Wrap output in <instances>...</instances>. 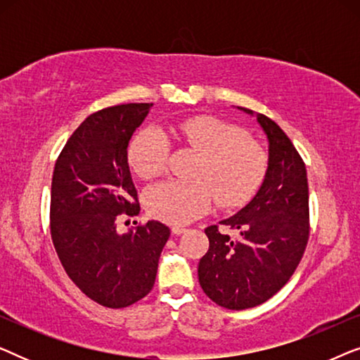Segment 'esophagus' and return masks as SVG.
Masks as SVG:
<instances>
[{"mask_svg": "<svg viewBox=\"0 0 360 360\" xmlns=\"http://www.w3.org/2000/svg\"><path fill=\"white\" fill-rule=\"evenodd\" d=\"M185 228L184 226H174V228H172V233H174L175 236H180V234H184L185 233Z\"/></svg>", "mask_w": 360, "mask_h": 360, "instance_id": "esophagus-1", "label": "esophagus"}]
</instances>
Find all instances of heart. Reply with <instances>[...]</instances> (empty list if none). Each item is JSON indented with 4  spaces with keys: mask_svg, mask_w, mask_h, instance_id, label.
I'll list each match as a JSON object with an SVG mask.
<instances>
[{
    "mask_svg": "<svg viewBox=\"0 0 360 360\" xmlns=\"http://www.w3.org/2000/svg\"><path fill=\"white\" fill-rule=\"evenodd\" d=\"M179 139L201 154L195 176L201 180H164L144 193L147 213L169 224H186L205 214L214 198L221 206L243 205L262 184L267 152L248 132L213 116H196L175 127ZM169 142L159 129H144L129 147L131 169L152 179L165 169Z\"/></svg>",
    "mask_w": 360,
    "mask_h": 360,
    "instance_id": "b5f03b06",
    "label": "heart"
}]
</instances>
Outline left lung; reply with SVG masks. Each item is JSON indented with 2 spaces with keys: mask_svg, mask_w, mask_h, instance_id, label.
<instances>
[{
  "mask_svg": "<svg viewBox=\"0 0 360 360\" xmlns=\"http://www.w3.org/2000/svg\"><path fill=\"white\" fill-rule=\"evenodd\" d=\"M255 116L269 141V164L254 198L219 224L236 229L231 239L218 226L205 229L210 249L198 264L203 292L228 309L257 307L274 297L303 257L309 236L307 167L288 136L270 117Z\"/></svg>",
  "mask_w": 360,
  "mask_h": 360,
  "instance_id": "1",
  "label": "left lung"
}]
</instances>
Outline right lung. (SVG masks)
Wrapping results in <instances>:
<instances>
[{"instance_id": "1", "label": "right lung", "mask_w": 360, "mask_h": 360, "mask_svg": "<svg viewBox=\"0 0 360 360\" xmlns=\"http://www.w3.org/2000/svg\"><path fill=\"white\" fill-rule=\"evenodd\" d=\"M152 103H129L88 116L56 162L51 234L73 283L108 308H126L154 287L170 229L149 221L124 234L120 214H139L127 146Z\"/></svg>"}]
</instances>
